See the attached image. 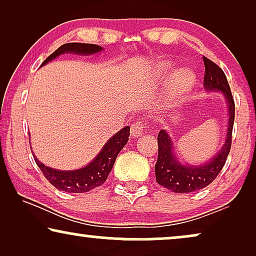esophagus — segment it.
<instances>
[{
  "mask_svg": "<svg viewBox=\"0 0 256 256\" xmlns=\"http://www.w3.org/2000/svg\"><path fill=\"white\" fill-rule=\"evenodd\" d=\"M144 129H146L144 122H143V121H138L132 127V136H140L143 132H144Z\"/></svg>",
  "mask_w": 256,
  "mask_h": 256,
  "instance_id": "34e87169",
  "label": "esophagus"
}]
</instances>
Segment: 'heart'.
I'll return each mask as SVG.
<instances>
[{
  "label": "heart",
  "mask_w": 256,
  "mask_h": 256,
  "mask_svg": "<svg viewBox=\"0 0 256 256\" xmlns=\"http://www.w3.org/2000/svg\"><path fill=\"white\" fill-rule=\"evenodd\" d=\"M160 70L162 72H168L169 71V65L163 64L160 66ZM194 84V76L192 74L190 71H183L178 74L176 78H174V82L172 84V88H171V93L174 98L177 99H180L183 98L185 94L190 92Z\"/></svg>",
  "instance_id": "heart-1"
}]
</instances>
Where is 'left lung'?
<instances>
[{
    "instance_id": "obj_1",
    "label": "left lung",
    "mask_w": 256,
    "mask_h": 256,
    "mask_svg": "<svg viewBox=\"0 0 256 256\" xmlns=\"http://www.w3.org/2000/svg\"><path fill=\"white\" fill-rule=\"evenodd\" d=\"M205 65L204 87L206 90H220L226 98L228 104V127H227L226 141L222 148L214 157L202 166H184L180 163L172 152V141L168 132L162 129L157 136L158 143V157L155 164L156 182L168 190L176 194H188L204 188L216 180L225 166L232 144V132L236 104L230 92L225 73L216 62L202 57Z\"/></svg>"
}]
</instances>
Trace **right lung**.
Instances as JSON below:
<instances>
[{"label": "right lung", "mask_w": 256, "mask_h": 256, "mask_svg": "<svg viewBox=\"0 0 256 256\" xmlns=\"http://www.w3.org/2000/svg\"><path fill=\"white\" fill-rule=\"evenodd\" d=\"M102 50V48L96 44L85 43H66L59 46L54 54H51L43 62L42 66L46 64L52 59L62 54H94ZM130 127L122 128L104 146L98 156L90 162L88 166L80 168L78 170L62 171L52 168L45 166L34 156V162L40 168L44 177L54 185L56 188L60 191L70 192V194H84L102 185L106 182L115 160L121 152V149L127 144Z\"/></svg>", "instance_id": "obj_1"}]
</instances>
